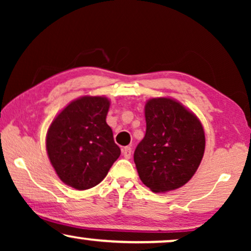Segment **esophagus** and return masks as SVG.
Segmentation results:
<instances>
[{"label": "esophagus", "instance_id": "34e87169", "mask_svg": "<svg viewBox=\"0 0 251 251\" xmlns=\"http://www.w3.org/2000/svg\"><path fill=\"white\" fill-rule=\"evenodd\" d=\"M131 152H132L131 147H129V146H126L122 149V154L126 159H130V156H131Z\"/></svg>", "mask_w": 251, "mask_h": 251}]
</instances>
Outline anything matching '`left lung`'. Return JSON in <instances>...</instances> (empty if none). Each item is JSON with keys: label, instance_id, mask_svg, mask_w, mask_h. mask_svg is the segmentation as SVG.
<instances>
[{"label": "left lung", "instance_id": "8db88e82", "mask_svg": "<svg viewBox=\"0 0 251 251\" xmlns=\"http://www.w3.org/2000/svg\"><path fill=\"white\" fill-rule=\"evenodd\" d=\"M145 119V137L133 154L140 180L156 193L181 187L203 157V126L193 113L170 98L150 99Z\"/></svg>", "mask_w": 251, "mask_h": 251}]
</instances>
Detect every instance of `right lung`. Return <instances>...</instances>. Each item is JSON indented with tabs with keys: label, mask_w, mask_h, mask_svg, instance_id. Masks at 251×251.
<instances>
[{
	"label": "right lung",
	"mask_w": 251,
	"mask_h": 251,
	"mask_svg": "<svg viewBox=\"0 0 251 251\" xmlns=\"http://www.w3.org/2000/svg\"><path fill=\"white\" fill-rule=\"evenodd\" d=\"M109 100L84 96L68 104L51 123L47 151L58 177L76 190L98 185L121 154L107 123Z\"/></svg>",
	"instance_id": "1"
}]
</instances>
